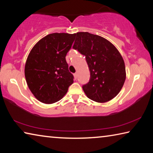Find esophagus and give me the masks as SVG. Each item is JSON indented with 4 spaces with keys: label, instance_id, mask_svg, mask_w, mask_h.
I'll list each match as a JSON object with an SVG mask.
<instances>
[{
    "label": "esophagus",
    "instance_id": "obj_1",
    "mask_svg": "<svg viewBox=\"0 0 153 153\" xmlns=\"http://www.w3.org/2000/svg\"><path fill=\"white\" fill-rule=\"evenodd\" d=\"M74 77H75V79H77V73H75L74 74Z\"/></svg>",
    "mask_w": 153,
    "mask_h": 153
}]
</instances>
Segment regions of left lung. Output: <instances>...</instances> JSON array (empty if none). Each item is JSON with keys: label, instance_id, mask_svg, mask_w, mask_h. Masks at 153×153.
Here are the masks:
<instances>
[{"label": "left lung", "instance_id": "left-lung-1", "mask_svg": "<svg viewBox=\"0 0 153 153\" xmlns=\"http://www.w3.org/2000/svg\"><path fill=\"white\" fill-rule=\"evenodd\" d=\"M73 48L84 55L89 67V82L82 88L90 99L106 102L122 88L126 67L122 56L113 45L100 36L88 32L75 33Z\"/></svg>", "mask_w": 153, "mask_h": 153}]
</instances>
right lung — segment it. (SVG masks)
<instances>
[{"instance_id": "1", "label": "right lung", "mask_w": 153, "mask_h": 153, "mask_svg": "<svg viewBox=\"0 0 153 153\" xmlns=\"http://www.w3.org/2000/svg\"><path fill=\"white\" fill-rule=\"evenodd\" d=\"M75 40V33H53L36 44L27 56L25 77L34 97L45 104L63 98L74 77L65 56Z\"/></svg>"}]
</instances>
